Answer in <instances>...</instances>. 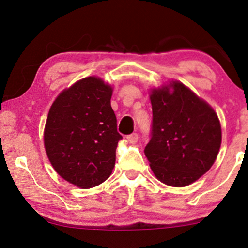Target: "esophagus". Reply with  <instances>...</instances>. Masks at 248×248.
Returning <instances> with one entry per match:
<instances>
[{
  "label": "esophagus",
  "instance_id": "esophagus-1",
  "mask_svg": "<svg viewBox=\"0 0 248 248\" xmlns=\"http://www.w3.org/2000/svg\"><path fill=\"white\" fill-rule=\"evenodd\" d=\"M126 139L130 143H137L139 140V135H138V133H132L130 135H127Z\"/></svg>",
  "mask_w": 248,
  "mask_h": 248
}]
</instances>
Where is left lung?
<instances>
[{"mask_svg":"<svg viewBox=\"0 0 248 248\" xmlns=\"http://www.w3.org/2000/svg\"><path fill=\"white\" fill-rule=\"evenodd\" d=\"M151 139L144 149L155 177L174 187L187 186L215 164L221 125L210 105L179 81L155 88Z\"/></svg>","mask_w":248,"mask_h":248,"instance_id":"8db88e82","label":"left lung"}]
</instances>
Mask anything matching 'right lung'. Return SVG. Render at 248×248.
<instances>
[{
  "label": "right lung",
  "mask_w": 248,
  "mask_h": 248,
  "mask_svg": "<svg viewBox=\"0 0 248 248\" xmlns=\"http://www.w3.org/2000/svg\"><path fill=\"white\" fill-rule=\"evenodd\" d=\"M113 88L88 77L63 90L50 106L44 144L53 168L66 182L91 188L109 177L122 135L110 106Z\"/></svg>",
  "instance_id": "1"
}]
</instances>
